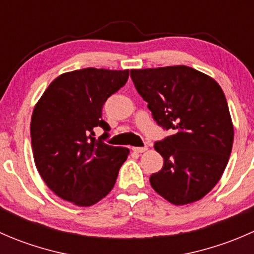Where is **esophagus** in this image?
<instances>
[{
	"instance_id": "34e87169",
	"label": "esophagus",
	"mask_w": 254,
	"mask_h": 254,
	"mask_svg": "<svg viewBox=\"0 0 254 254\" xmlns=\"http://www.w3.org/2000/svg\"><path fill=\"white\" fill-rule=\"evenodd\" d=\"M147 146H141V147H132V151H135V152L137 153H141V152H145V151H147Z\"/></svg>"
}]
</instances>
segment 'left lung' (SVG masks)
<instances>
[{
    "label": "left lung",
    "mask_w": 254,
    "mask_h": 254,
    "mask_svg": "<svg viewBox=\"0 0 254 254\" xmlns=\"http://www.w3.org/2000/svg\"><path fill=\"white\" fill-rule=\"evenodd\" d=\"M153 120L171 135L155 142L163 167L151 187L176 205L206 195L221 178L234 142L226 98L215 79L189 67L130 71Z\"/></svg>",
    "instance_id": "1"
}]
</instances>
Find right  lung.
<instances>
[{"label":"right lung","mask_w":254,"mask_h":254,"mask_svg":"<svg viewBox=\"0 0 254 254\" xmlns=\"http://www.w3.org/2000/svg\"><path fill=\"white\" fill-rule=\"evenodd\" d=\"M129 78V70L82 68L54 79L35 106L30 123L34 162L58 196L91 206L114 187L127 147L107 145L111 127L102 118L107 99ZM105 132L98 140L94 130Z\"/></svg>","instance_id":"right-lung-1"}]
</instances>
